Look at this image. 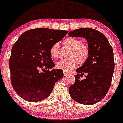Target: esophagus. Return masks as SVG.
Instances as JSON below:
<instances>
[{"label":"esophagus","instance_id":"1","mask_svg":"<svg viewBox=\"0 0 123 123\" xmlns=\"http://www.w3.org/2000/svg\"><path fill=\"white\" fill-rule=\"evenodd\" d=\"M63 74H64V76H68V75H69V73H67V72H66L65 71H63Z\"/></svg>","mask_w":123,"mask_h":123}]
</instances>
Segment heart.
<instances>
[{"label":"heart","mask_w":123,"mask_h":123,"mask_svg":"<svg viewBox=\"0 0 123 123\" xmlns=\"http://www.w3.org/2000/svg\"><path fill=\"white\" fill-rule=\"evenodd\" d=\"M65 46L70 49L69 54V60H60L56 63V67L65 72H69L77 67L78 63L83 64L88 59L90 50L87 44L83 43L78 38L69 37L63 42ZM60 44L58 43H54L50 49L51 57L57 59L59 57Z\"/></svg>","instance_id":"1"}]
</instances>
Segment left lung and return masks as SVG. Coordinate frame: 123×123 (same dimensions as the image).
Returning a JSON list of instances; mask_svg holds the SVG:
<instances>
[{"instance_id": "left-lung-1", "label": "left lung", "mask_w": 123, "mask_h": 123, "mask_svg": "<svg viewBox=\"0 0 123 123\" xmlns=\"http://www.w3.org/2000/svg\"><path fill=\"white\" fill-rule=\"evenodd\" d=\"M68 35L85 38L90 50L86 62L76 70L78 74L69 92L77 102L94 105L102 99L109 90L115 69L113 49L105 35L92 28H80L70 31ZM84 73L86 78L81 80L80 76Z\"/></svg>"}]
</instances>
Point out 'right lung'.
<instances>
[{"label":"right lung","instance_id":"add662e5","mask_svg":"<svg viewBox=\"0 0 123 123\" xmlns=\"http://www.w3.org/2000/svg\"><path fill=\"white\" fill-rule=\"evenodd\" d=\"M67 33L36 28L19 36L12 47L9 66L12 86L21 98L32 102L47 98L55 83L62 78V70L53 69L50 49Z\"/></svg>","mask_w":123,"mask_h":123}]
</instances>
